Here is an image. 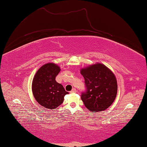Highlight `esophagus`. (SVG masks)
<instances>
[{
	"instance_id": "1",
	"label": "esophagus",
	"mask_w": 147,
	"mask_h": 147,
	"mask_svg": "<svg viewBox=\"0 0 147 147\" xmlns=\"http://www.w3.org/2000/svg\"><path fill=\"white\" fill-rule=\"evenodd\" d=\"M77 92V90H76V89H75V88H74V89H72L70 91V93H76V92Z\"/></svg>"
}]
</instances>
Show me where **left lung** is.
<instances>
[{
  "mask_svg": "<svg viewBox=\"0 0 147 147\" xmlns=\"http://www.w3.org/2000/svg\"><path fill=\"white\" fill-rule=\"evenodd\" d=\"M86 87L81 99L89 111L107 109L117 96V83L114 73L103 64L97 63L81 69Z\"/></svg>",
  "mask_w": 147,
  "mask_h": 147,
  "instance_id": "1",
  "label": "left lung"
}]
</instances>
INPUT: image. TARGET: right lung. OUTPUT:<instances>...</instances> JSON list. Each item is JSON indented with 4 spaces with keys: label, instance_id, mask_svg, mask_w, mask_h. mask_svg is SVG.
<instances>
[{
    "label": "right lung",
    "instance_id": "right-lung-1",
    "mask_svg": "<svg viewBox=\"0 0 147 147\" xmlns=\"http://www.w3.org/2000/svg\"><path fill=\"white\" fill-rule=\"evenodd\" d=\"M61 68L57 64L48 63L36 72L32 81V92L36 101L46 109L53 110L63 102L68 94L63 86L55 81Z\"/></svg>",
    "mask_w": 147,
    "mask_h": 147
}]
</instances>
